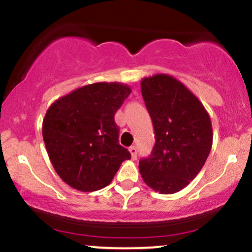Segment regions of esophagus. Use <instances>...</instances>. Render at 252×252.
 Segmentation results:
<instances>
[{
	"instance_id": "esophagus-1",
	"label": "esophagus",
	"mask_w": 252,
	"mask_h": 252,
	"mask_svg": "<svg viewBox=\"0 0 252 252\" xmlns=\"http://www.w3.org/2000/svg\"><path fill=\"white\" fill-rule=\"evenodd\" d=\"M129 152L131 155V158L136 159V157H138V149L135 146H130L129 147Z\"/></svg>"
}]
</instances>
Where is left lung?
Wrapping results in <instances>:
<instances>
[{"instance_id":"obj_1","label":"left lung","mask_w":252,"mask_h":252,"mask_svg":"<svg viewBox=\"0 0 252 252\" xmlns=\"http://www.w3.org/2000/svg\"><path fill=\"white\" fill-rule=\"evenodd\" d=\"M141 94L152 119L155 146L139 162L144 182L155 191L184 189L204 167L212 147V124L199 98L168 74L144 78Z\"/></svg>"}]
</instances>
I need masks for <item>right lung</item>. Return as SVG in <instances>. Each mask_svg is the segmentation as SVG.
I'll return each mask as SVG.
<instances>
[{
	"label": "right lung",
	"instance_id": "add662e5",
	"mask_svg": "<svg viewBox=\"0 0 252 252\" xmlns=\"http://www.w3.org/2000/svg\"><path fill=\"white\" fill-rule=\"evenodd\" d=\"M131 93L121 83L85 85L58 98L45 114L42 136L53 168L79 191L112 182L130 152L118 142L114 114Z\"/></svg>",
	"mask_w": 252,
	"mask_h": 252
}]
</instances>
